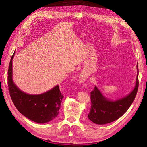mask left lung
<instances>
[{
	"instance_id": "8db88e82",
	"label": "left lung",
	"mask_w": 147,
	"mask_h": 147,
	"mask_svg": "<svg viewBox=\"0 0 147 147\" xmlns=\"http://www.w3.org/2000/svg\"><path fill=\"white\" fill-rule=\"evenodd\" d=\"M136 85L130 93L116 100L106 98L95 86L91 92V107L88 118L96 124H105L116 121L128 110L135 99L138 90V65Z\"/></svg>"
}]
</instances>
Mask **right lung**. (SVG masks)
Segmentation results:
<instances>
[{
    "mask_svg": "<svg viewBox=\"0 0 147 147\" xmlns=\"http://www.w3.org/2000/svg\"><path fill=\"white\" fill-rule=\"evenodd\" d=\"M11 56L8 72V89L12 102L20 113L37 123L43 124L58 116L63 94L57 85L51 90L39 94H29L20 90L13 81Z\"/></svg>",
    "mask_w": 147,
    "mask_h": 147,
    "instance_id": "right-lung-1",
    "label": "right lung"
}]
</instances>
